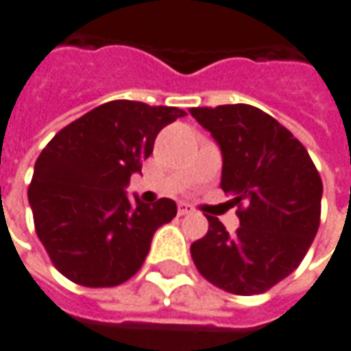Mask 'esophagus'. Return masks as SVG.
Returning a JSON list of instances; mask_svg holds the SVG:
<instances>
[{
  "label": "esophagus",
  "instance_id": "obj_1",
  "mask_svg": "<svg viewBox=\"0 0 351 351\" xmlns=\"http://www.w3.org/2000/svg\"><path fill=\"white\" fill-rule=\"evenodd\" d=\"M192 211H194V209L190 206H186V204H180V206H178V215H190Z\"/></svg>",
  "mask_w": 351,
  "mask_h": 351
}]
</instances>
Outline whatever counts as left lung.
<instances>
[{
    "mask_svg": "<svg viewBox=\"0 0 351 351\" xmlns=\"http://www.w3.org/2000/svg\"><path fill=\"white\" fill-rule=\"evenodd\" d=\"M223 154L221 188L232 195L240 226L228 234L217 217L190 245L197 271L238 295L263 294L306 257L321 221L323 182L302 142L245 104L194 107Z\"/></svg>",
    "mask_w": 351,
    "mask_h": 351,
    "instance_id": "8db88e82",
    "label": "left lung"
}]
</instances>
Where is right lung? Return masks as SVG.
<instances>
[{
	"instance_id": "add662e5",
	"label": "right lung",
	"mask_w": 351,
	"mask_h": 351,
	"mask_svg": "<svg viewBox=\"0 0 351 351\" xmlns=\"http://www.w3.org/2000/svg\"><path fill=\"white\" fill-rule=\"evenodd\" d=\"M186 113L115 99L59 130L42 149L28 188L36 234L56 269L88 288L123 285L145 261L176 204L128 202L125 188L152 156L159 130Z\"/></svg>"
}]
</instances>
